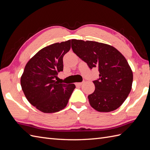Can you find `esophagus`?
I'll use <instances>...</instances> for the list:
<instances>
[{
	"label": "esophagus",
	"mask_w": 150,
	"mask_h": 150,
	"mask_svg": "<svg viewBox=\"0 0 150 150\" xmlns=\"http://www.w3.org/2000/svg\"><path fill=\"white\" fill-rule=\"evenodd\" d=\"M83 82H77L76 83V86H80L81 85H82Z\"/></svg>",
	"instance_id": "34e87169"
}]
</instances>
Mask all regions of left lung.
Instances as JSON below:
<instances>
[{
  "instance_id": "1",
  "label": "left lung",
  "mask_w": 150,
  "mask_h": 150,
  "mask_svg": "<svg viewBox=\"0 0 150 150\" xmlns=\"http://www.w3.org/2000/svg\"><path fill=\"white\" fill-rule=\"evenodd\" d=\"M73 51L92 69L98 67L99 78L93 81L95 91L89 103L99 112L119 108L132 89L133 74L125 57L112 45L94 41L71 40Z\"/></svg>"
}]
</instances>
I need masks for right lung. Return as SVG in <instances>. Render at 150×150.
Segmentation results:
<instances>
[{
    "mask_svg": "<svg viewBox=\"0 0 150 150\" xmlns=\"http://www.w3.org/2000/svg\"><path fill=\"white\" fill-rule=\"evenodd\" d=\"M71 48V40L55 43L40 50L26 63L21 86L30 104L44 113H55L67 106L75 84L56 80L63 70V58Z\"/></svg>",
    "mask_w": 150,
    "mask_h": 150,
    "instance_id": "1",
    "label": "right lung"
}]
</instances>
